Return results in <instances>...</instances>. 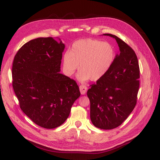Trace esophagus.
Listing matches in <instances>:
<instances>
[{"label":"esophagus","mask_w":160,"mask_h":160,"mask_svg":"<svg viewBox=\"0 0 160 160\" xmlns=\"http://www.w3.org/2000/svg\"><path fill=\"white\" fill-rule=\"evenodd\" d=\"M79 90L82 95H85L87 91H88V88H87V87L84 85H81L79 86Z\"/></svg>","instance_id":"obj_1"}]
</instances>
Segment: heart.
Listing matches in <instances>:
<instances>
[{"label":"heart","mask_w":160,"mask_h":160,"mask_svg":"<svg viewBox=\"0 0 160 160\" xmlns=\"http://www.w3.org/2000/svg\"><path fill=\"white\" fill-rule=\"evenodd\" d=\"M114 58V48L109 42L87 38L75 42L70 52L65 53L63 66L67 73L71 75L79 64V81H98L109 71Z\"/></svg>","instance_id":"heart-1"}]
</instances>
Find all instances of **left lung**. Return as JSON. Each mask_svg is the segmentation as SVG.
Listing matches in <instances>:
<instances>
[{
  "instance_id": "1",
  "label": "left lung",
  "mask_w": 160,
  "mask_h": 160,
  "mask_svg": "<svg viewBox=\"0 0 160 160\" xmlns=\"http://www.w3.org/2000/svg\"><path fill=\"white\" fill-rule=\"evenodd\" d=\"M119 51L106 74L88 91L90 118L96 128L112 129L128 118L137 103L139 88V67L132 48L111 34Z\"/></svg>"
}]
</instances>
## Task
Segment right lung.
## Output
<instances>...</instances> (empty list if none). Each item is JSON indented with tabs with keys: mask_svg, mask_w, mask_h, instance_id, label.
<instances>
[{
	"mask_svg": "<svg viewBox=\"0 0 160 160\" xmlns=\"http://www.w3.org/2000/svg\"><path fill=\"white\" fill-rule=\"evenodd\" d=\"M65 45L52 37L32 39L14 56L12 88L21 110L38 126L63 123L81 95L76 81L60 73Z\"/></svg>",
	"mask_w": 160,
	"mask_h": 160,
	"instance_id": "1",
	"label": "right lung"
}]
</instances>
